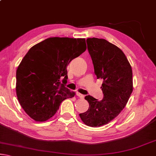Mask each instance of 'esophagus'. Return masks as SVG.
<instances>
[{
  "label": "esophagus",
  "mask_w": 156,
  "mask_h": 156,
  "mask_svg": "<svg viewBox=\"0 0 156 156\" xmlns=\"http://www.w3.org/2000/svg\"><path fill=\"white\" fill-rule=\"evenodd\" d=\"M77 96H78L79 98H84V95L81 94H80V93H77Z\"/></svg>",
  "instance_id": "1"
}]
</instances>
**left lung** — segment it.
Segmentation results:
<instances>
[{
    "label": "left lung",
    "mask_w": 156,
    "mask_h": 156,
    "mask_svg": "<svg viewBox=\"0 0 156 156\" xmlns=\"http://www.w3.org/2000/svg\"><path fill=\"white\" fill-rule=\"evenodd\" d=\"M87 49L97 78L103 80V99L86 96L89 107L79 114L86 125L97 127L108 124L119 115L133 91L132 69L123 51L105 39H87Z\"/></svg>",
    "instance_id": "obj_1"
}]
</instances>
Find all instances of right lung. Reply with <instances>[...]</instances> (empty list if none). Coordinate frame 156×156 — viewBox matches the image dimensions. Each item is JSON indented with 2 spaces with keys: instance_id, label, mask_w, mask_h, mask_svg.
<instances>
[{
  "instance_id": "1",
  "label": "right lung",
  "mask_w": 156,
  "mask_h": 156,
  "mask_svg": "<svg viewBox=\"0 0 156 156\" xmlns=\"http://www.w3.org/2000/svg\"><path fill=\"white\" fill-rule=\"evenodd\" d=\"M87 49L85 39L53 37L29 50L16 70V91L19 103L34 120L44 122L63 100L74 96L65 87L67 65Z\"/></svg>"
}]
</instances>
